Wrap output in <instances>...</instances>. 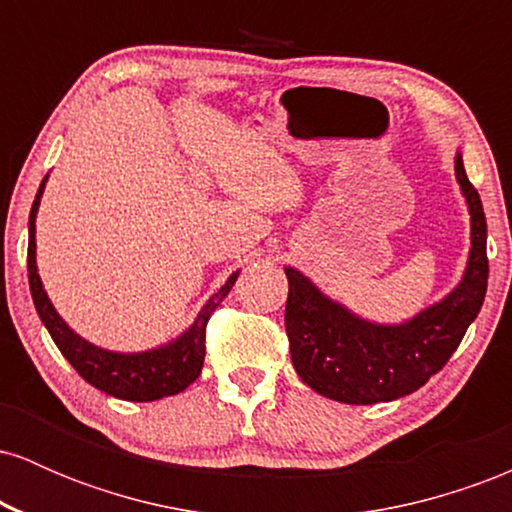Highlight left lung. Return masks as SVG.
Wrapping results in <instances>:
<instances>
[{"label": "left lung", "instance_id": "8db88e82", "mask_svg": "<svg viewBox=\"0 0 512 512\" xmlns=\"http://www.w3.org/2000/svg\"><path fill=\"white\" fill-rule=\"evenodd\" d=\"M455 175L472 219V248L460 284L443 301L428 305L399 325H378L332 301L308 276L286 267L289 301L284 325L296 373L317 395L344 404L392 402L419 390L460 346L477 320L489 284L486 216L479 192L464 173L462 154Z\"/></svg>", "mask_w": 512, "mask_h": 512}]
</instances>
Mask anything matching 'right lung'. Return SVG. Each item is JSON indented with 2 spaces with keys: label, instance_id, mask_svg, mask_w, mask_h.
<instances>
[{
  "label": "right lung",
  "instance_id": "1",
  "mask_svg": "<svg viewBox=\"0 0 512 512\" xmlns=\"http://www.w3.org/2000/svg\"><path fill=\"white\" fill-rule=\"evenodd\" d=\"M45 182H48V175L40 182L38 195L33 199L31 216H28V284H31L35 310H38L43 325L48 327L52 342L57 344L62 356L72 363L76 373L88 385L105 392V395L127 399V402H154V399L178 395L185 387L195 383L199 373H202L204 351H207V346H204L207 322L223 298L228 296V291L233 289L240 272L228 276L226 284L199 310L195 322L173 342L158 346V349L139 351V354H120V351L101 349V346L79 337L62 320L55 305L50 303L48 293L43 289V281L38 276V264H35V216H38Z\"/></svg>",
  "mask_w": 512,
  "mask_h": 512
}]
</instances>
